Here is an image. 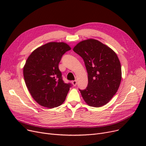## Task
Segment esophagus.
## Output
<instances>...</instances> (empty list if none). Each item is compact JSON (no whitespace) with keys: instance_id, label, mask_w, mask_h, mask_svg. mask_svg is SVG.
I'll return each mask as SVG.
<instances>
[{"instance_id":"34e87169","label":"esophagus","mask_w":146,"mask_h":146,"mask_svg":"<svg viewBox=\"0 0 146 146\" xmlns=\"http://www.w3.org/2000/svg\"><path fill=\"white\" fill-rule=\"evenodd\" d=\"M72 84H73L74 86H76V85H77V81H76V80L72 81Z\"/></svg>"}]
</instances>
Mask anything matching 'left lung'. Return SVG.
Masks as SVG:
<instances>
[{
  "instance_id": "1",
  "label": "left lung",
  "mask_w": 146,
  "mask_h": 146,
  "mask_svg": "<svg viewBox=\"0 0 146 146\" xmlns=\"http://www.w3.org/2000/svg\"><path fill=\"white\" fill-rule=\"evenodd\" d=\"M73 51L83 58L88 74V86L79 89L84 101L90 106L106 105L116 94L121 80V67L116 53L94 39L80 42Z\"/></svg>"
}]
</instances>
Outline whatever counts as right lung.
I'll return each mask as SVG.
<instances>
[{
	"instance_id": "right-lung-1",
	"label": "right lung",
	"mask_w": 146,
	"mask_h": 146,
	"mask_svg": "<svg viewBox=\"0 0 146 146\" xmlns=\"http://www.w3.org/2000/svg\"><path fill=\"white\" fill-rule=\"evenodd\" d=\"M64 42H51L35 50L24 67L27 87L34 100L48 108L57 107L65 101L71 83H66L58 68L64 54L70 50Z\"/></svg>"
}]
</instances>
